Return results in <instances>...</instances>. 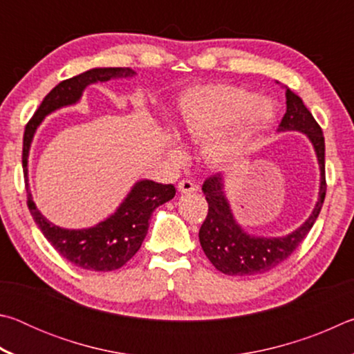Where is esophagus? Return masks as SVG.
I'll return each instance as SVG.
<instances>
[{"label": "esophagus", "instance_id": "34e87169", "mask_svg": "<svg viewBox=\"0 0 354 354\" xmlns=\"http://www.w3.org/2000/svg\"><path fill=\"white\" fill-rule=\"evenodd\" d=\"M178 190L181 192V194H190V192L196 190V185L189 181V179H183V181L178 183Z\"/></svg>", "mask_w": 354, "mask_h": 354}]
</instances>
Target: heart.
Segmentation results:
<instances>
[{
  "label": "heart",
  "instance_id": "b5f03b06",
  "mask_svg": "<svg viewBox=\"0 0 354 354\" xmlns=\"http://www.w3.org/2000/svg\"><path fill=\"white\" fill-rule=\"evenodd\" d=\"M274 113L273 104L241 87L212 84L187 88L179 100L178 131L184 140L201 143L205 162L225 167L243 154L257 131ZM167 153L173 160L184 151L175 136L169 137Z\"/></svg>",
  "mask_w": 354,
  "mask_h": 354
}]
</instances>
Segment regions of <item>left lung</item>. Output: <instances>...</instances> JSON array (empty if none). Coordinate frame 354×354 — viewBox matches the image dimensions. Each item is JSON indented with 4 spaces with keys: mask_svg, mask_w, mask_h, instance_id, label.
<instances>
[{
    "mask_svg": "<svg viewBox=\"0 0 354 354\" xmlns=\"http://www.w3.org/2000/svg\"><path fill=\"white\" fill-rule=\"evenodd\" d=\"M287 109L278 131H299L306 134L315 149L320 167L319 200L313 214L304 223L283 237H261L245 232L232 215L231 206L225 195L223 176L212 175L203 184V192L209 205L207 217L200 227L201 248L218 272L230 277H248L266 273L286 261L314 226L326 195L325 179V137L313 113L304 106L303 100L286 88Z\"/></svg>",
    "mask_w": 354,
    "mask_h": 354,
    "instance_id": "obj_1",
    "label": "left lung"
}]
</instances>
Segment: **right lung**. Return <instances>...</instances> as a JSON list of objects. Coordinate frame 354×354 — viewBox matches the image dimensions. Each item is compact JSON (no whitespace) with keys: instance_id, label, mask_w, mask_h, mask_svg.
<instances>
[{"instance_id":"obj_1","label":"right lung","mask_w":354,"mask_h":354,"mask_svg":"<svg viewBox=\"0 0 354 354\" xmlns=\"http://www.w3.org/2000/svg\"><path fill=\"white\" fill-rule=\"evenodd\" d=\"M134 70L122 67L92 68L84 73L59 82L46 95L29 120L23 136V175H25L28 207L46 241L59 254L76 267L95 272H112L123 267L137 251L145 239L149 217L158 206L170 201L176 190L173 184H159L149 179L137 181L127 198L111 217L86 230H65L48 221L35 206L28 179V158L34 134L48 113L61 107L76 104L81 100L84 88L95 82H106L113 77H133Z\"/></svg>"}]
</instances>
